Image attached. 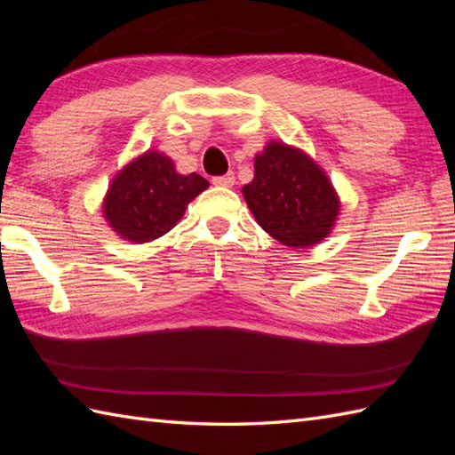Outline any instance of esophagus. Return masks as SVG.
I'll use <instances>...</instances> for the list:
<instances>
[{"mask_svg":"<svg viewBox=\"0 0 455 455\" xmlns=\"http://www.w3.org/2000/svg\"><path fill=\"white\" fill-rule=\"evenodd\" d=\"M212 184H214V186H220V188H231L233 184H235V174L228 172V174H224V176H214V178H212Z\"/></svg>","mask_w":455,"mask_h":455,"instance_id":"obj_1","label":"esophagus"}]
</instances>
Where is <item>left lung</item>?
I'll return each mask as SVG.
<instances>
[{
    "label": "left lung",
    "mask_w": 455,
    "mask_h": 455,
    "mask_svg": "<svg viewBox=\"0 0 455 455\" xmlns=\"http://www.w3.org/2000/svg\"><path fill=\"white\" fill-rule=\"evenodd\" d=\"M243 196L256 222L294 249L321 243L339 212V199L324 171L304 151L269 142L254 159V180Z\"/></svg>",
    "instance_id": "1"
}]
</instances>
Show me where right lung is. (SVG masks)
<instances>
[{
	"label": "right lung",
	"instance_id": "obj_1",
	"mask_svg": "<svg viewBox=\"0 0 455 455\" xmlns=\"http://www.w3.org/2000/svg\"><path fill=\"white\" fill-rule=\"evenodd\" d=\"M209 182L197 172L182 176L159 151H146L121 169L104 197V218L121 239L149 243L171 231Z\"/></svg>",
	"mask_w": 455,
	"mask_h": 455
}]
</instances>
